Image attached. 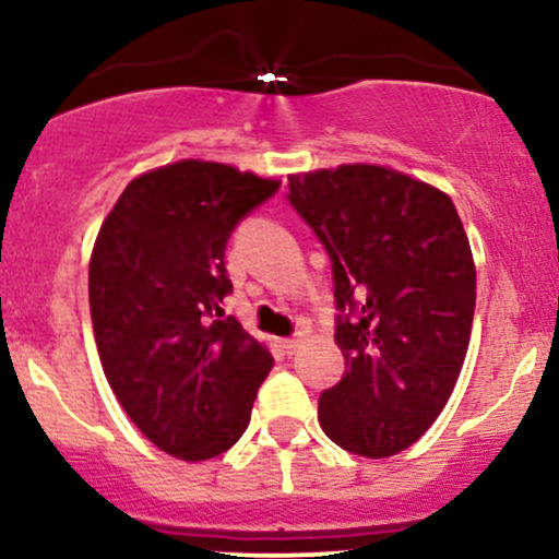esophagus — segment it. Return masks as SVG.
<instances>
[{
	"mask_svg": "<svg viewBox=\"0 0 559 559\" xmlns=\"http://www.w3.org/2000/svg\"><path fill=\"white\" fill-rule=\"evenodd\" d=\"M278 346H281V349H284V355L292 357L294 352H297L299 346H301V338H299V336H294V338H284V342H278Z\"/></svg>",
	"mask_w": 559,
	"mask_h": 559,
	"instance_id": "1",
	"label": "esophagus"
}]
</instances>
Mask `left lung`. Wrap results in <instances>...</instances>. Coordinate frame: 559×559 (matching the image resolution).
Returning a JSON list of instances; mask_svg holds the SVG:
<instances>
[{"mask_svg": "<svg viewBox=\"0 0 559 559\" xmlns=\"http://www.w3.org/2000/svg\"><path fill=\"white\" fill-rule=\"evenodd\" d=\"M288 204L331 258L346 370L320 394L325 436L391 457L439 418L471 342L476 267L452 199L378 165L288 178Z\"/></svg>", "mask_w": 559, "mask_h": 559, "instance_id": "left-lung-1", "label": "left lung"}]
</instances>
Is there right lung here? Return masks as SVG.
<instances>
[{
	"label": "right lung",
	"instance_id": "1",
	"mask_svg": "<svg viewBox=\"0 0 559 559\" xmlns=\"http://www.w3.org/2000/svg\"><path fill=\"white\" fill-rule=\"evenodd\" d=\"M281 189L230 165L144 173L115 202L88 265V305L107 381L152 444L210 460L241 439L273 357L221 301L230 234Z\"/></svg>",
	"mask_w": 559,
	"mask_h": 559
}]
</instances>
